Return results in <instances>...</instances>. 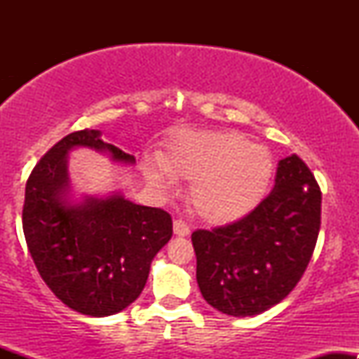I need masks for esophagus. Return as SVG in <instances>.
Segmentation results:
<instances>
[{"label": "esophagus", "instance_id": "obj_1", "mask_svg": "<svg viewBox=\"0 0 359 359\" xmlns=\"http://www.w3.org/2000/svg\"><path fill=\"white\" fill-rule=\"evenodd\" d=\"M174 233L177 236H189L191 234V228L189 224L182 219H175L174 221Z\"/></svg>", "mask_w": 359, "mask_h": 359}]
</instances>
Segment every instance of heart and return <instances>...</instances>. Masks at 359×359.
<instances>
[{"label":"heart","instance_id":"heart-1","mask_svg":"<svg viewBox=\"0 0 359 359\" xmlns=\"http://www.w3.org/2000/svg\"><path fill=\"white\" fill-rule=\"evenodd\" d=\"M162 166L147 163V179L163 191L172 187V177L192 180V209L211 224H228L253 211L273 174L270 151L236 131L185 133L162 156Z\"/></svg>","mask_w":359,"mask_h":359}]
</instances>
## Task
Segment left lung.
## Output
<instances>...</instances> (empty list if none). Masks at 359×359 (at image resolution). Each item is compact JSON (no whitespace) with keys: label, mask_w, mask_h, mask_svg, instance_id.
Returning a JSON list of instances; mask_svg holds the SVG:
<instances>
[{"label":"left lung","mask_w":359,"mask_h":359,"mask_svg":"<svg viewBox=\"0 0 359 359\" xmlns=\"http://www.w3.org/2000/svg\"><path fill=\"white\" fill-rule=\"evenodd\" d=\"M320 189L297 155L280 160L275 187L240 221L197 229V283L209 306L234 317L269 311L302 278L320 228Z\"/></svg>","instance_id":"obj_1"}]
</instances>
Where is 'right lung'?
Instances as JSON below:
<instances>
[{"mask_svg":"<svg viewBox=\"0 0 359 359\" xmlns=\"http://www.w3.org/2000/svg\"><path fill=\"white\" fill-rule=\"evenodd\" d=\"M76 147L135 163L133 155L102 142L100 130L62 138L27 180L25 240L40 277L65 306L86 316H113L142 294L151 259L172 238V217L118 192L72 203L67 156Z\"/></svg>","mask_w":359,"mask_h":359,"instance_id":"1","label":"right lung"}]
</instances>
